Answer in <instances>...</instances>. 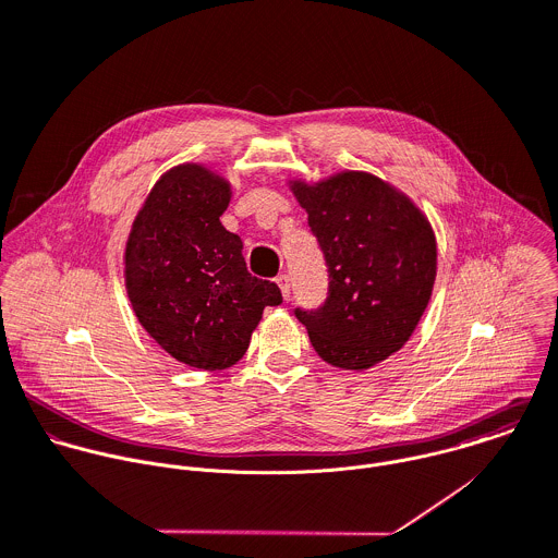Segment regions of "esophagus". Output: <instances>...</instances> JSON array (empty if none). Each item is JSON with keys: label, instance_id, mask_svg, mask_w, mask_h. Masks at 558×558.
Returning a JSON list of instances; mask_svg holds the SVG:
<instances>
[{"label": "esophagus", "instance_id": "obj_1", "mask_svg": "<svg viewBox=\"0 0 558 558\" xmlns=\"http://www.w3.org/2000/svg\"><path fill=\"white\" fill-rule=\"evenodd\" d=\"M276 284H278V289H280V293H282V298H289V293H291V280H289V276H287V274H280V276L276 278Z\"/></svg>", "mask_w": 558, "mask_h": 558}]
</instances>
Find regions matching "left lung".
Wrapping results in <instances>:
<instances>
[{
    "mask_svg": "<svg viewBox=\"0 0 558 558\" xmlns=\"http://www.w3.org/2000/svg\"><path fill=\"white\" fill-rule=\"evenodd\" d=\"M287 184L308 213L330 276L326 304L295 311L315 352L350 372L387 361L413 337L433 298L437 236L426 213L369 171Z\"/></svg>",
    "mask_w": 558,
    "mask_h": 558,
    "instance_id": "obj_1",
    "label": "left lung"
}]
</instances>
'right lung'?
Returning <instances> with one entry per match:
<instances>
[{
    "label": "right lung",
    "mask_w": 558,
    "mask_h": 558,
    "mask_svg": "<svg viewBox=\"0 0 558 558\" xmlns=\"http://www.w3.org/2000/svg\"><path fill=\"white\" fill-rule=\"evenodd\" d=\"M230 180L202 162L167 169L138 208L123 250V282L145 332L178 363L217 372L243 359L280 289L252 276L241 239L219 217Z\"/></svg>",
    "instance_id": "right-lung-1"
}]
</instances>
